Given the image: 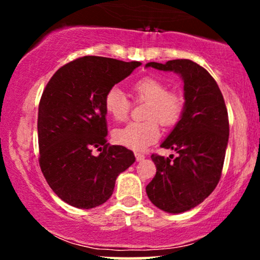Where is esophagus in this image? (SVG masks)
I'll list each match as a JSON object with an SVG mask.
<instances>
[{"label": "esophagus", "instance_id": "esophagus-1", "mask_svg": "<svg viewBox=\"0 0 260 260\" xmlns=\"http://www.w3.org/2000/svg\"><path fill=\"white\" fill-rule=\"evenodd\" d=\"M134 155H136V159H137V161H143V160L145 159V155H144V154H142V153H136Z\"/></svg>", "mask_w": 260, "mask_h": 260}]
</instances>
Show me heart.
<instances>
[{
  "label": "heart",
  "mask_w": 260,
  "mask_h": 260,
  "mask_svg": "<svg viewBox=\"0 0 260 260\" xmlns=\"http://www.w3.org/2000/svg\"><path fill=\"white\" fill-rule=\"evenodd\" d=\"M132 91L138 100L148 101L145 122H129L113 132L117 144L132 149L144 150L160 138V128L174 126L183 112V98L175 91H168V86L154 77H143L132 84ZM106 112L116 121H123L131 110V103L121 89L111 88L104 100Z\"/></svg>",
  "instance_id": "1"
}]
</instances>
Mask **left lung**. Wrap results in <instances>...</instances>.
<instances>
[{
    "instance_id": "left-lung-1",
    "label": "left lung",
    "mask_w": 260,
    "mask_h": 260,
    "mask_svg": "<svg viewBox=\"0 0 260 260\" xmlns=\"http://www.w3.org/2000/svg\"><path fill=\"white\" fill-rule=\"evenodd\" d=\"M148 67L181 77L184 105L180 121L160 145L177 156L151 155L156 175L147 194L166 213H184L201 204L219 183L229 143L228 110L215 79L196 62L172 59L149 62Z\"/></svg>"
}]
</instances>
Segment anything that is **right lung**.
<instances>
[{
    "instance_id": "1",
    "label": "right lung",
    "mask_w": 260,
    "mask_h": 260,
    "mask_svg": "<svg viewBox=\"0 0 260 260\" xmlns=\"http://www.w3.org/2000/svg\"><path fill=\"white\" fill-rule=\"evenodd\" d=\"M140 64L84 56L59 68L47 83L39 104V162L49 186L67 204H104L117 176L136 161L132 150L106 143L104 100Z\"/></svg>"
}]
</instances>
